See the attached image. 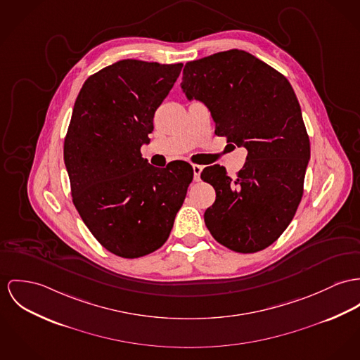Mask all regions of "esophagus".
Segmentation results:
<instances>
[{
	"label": "esophagus",
	"mask_w": 360,
	"mask_h": 360,
	"mask_svg": "<svg viewBox=\"0 0 360 360\" xmlns=\"http://www.w3.org/2000/svg\"><path fill=\"white\" fill-rule=\"evenodd\" d=\"M202 168L204 167L200 166V165H193L194 181H200V175H201Z\"/></svg>",
	"instance_id": "34e87169"
}]
</instances>
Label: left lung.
Masks as SVG:
<instances>
[{
    "instance_id": "obj_1",
    "label": "left lung",
    "mask_w": 360,
    "mask_h": 360,
    "mask_svg": "<svg viewBox=\"0 0 360 360\" xmlns=\"http://www.w3.org/2000/svg\"><path fill=\"white\" fill-rule=\"evenodd\" d=\"M181 87L189 101L210 110L215 134L248 150L234 181L221 167L202 169L201 179L217 192L204 214L205 226L231 250L267 248L296 214L309 160L293 87L273 67L238 49L186 63Z\"/></svg>"
}]
</instances>
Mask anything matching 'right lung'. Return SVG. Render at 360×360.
<instances>
[{
    "label": "right lung",
    "mask_w": 360,
    "mask_h": 360,
    "mask_svg": "<svg viewBox=\"0 0 360 360\" xmlns=\"http://www.w3.org/2000/svg\"><path fill=\"white\" fill-rule=\"evenodd\" d=\"M182 67L120 60L86 79L72 110L64 141L72 201L96 240L120 257L166 243L193 179L185 162L158 168L141 155Z\"/></svg>",
    "instance_id": "1"
}]
</instances>
